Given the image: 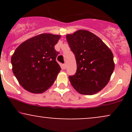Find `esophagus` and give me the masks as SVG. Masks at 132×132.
<instances>
[{
	"label": "esophagus",
	"mask_w": 132,
	"mask_h": 132,
	"mask_svg": "<svg viewBox=\"0 0 132 132\" xmlns=\"http://www.w3.org/2000/svg\"><path fill=\"white\" fill-rule=\"evenodd\" d=\"M62 68H63V69H65L66 68V64H63V65H62Z\"/></svg>",
	"instance_id": "34e87169"
}]
</instances>
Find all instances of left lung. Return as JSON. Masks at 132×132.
<instances>
[{
    "label": "left lung",
    "instance_id": "1",
    "mask_svg": "<svg viewBox=\"0 0 132 132\" xmlns=\"http://www.w3.org/2000/svg\"><path fill=\"white\" fill-rule=\"evenodd\" d=\"M76 60L77 71L69 76L71 85L81 94L93 95L108 84L115 68L112 51L97 36L86 30L66 35Z\"/></svg>",
    "mask_w": 132,
    "mask_h": 132
}]
</instances>
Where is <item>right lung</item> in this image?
Segmentation results:
<instances>
[{
    "label": "right lung",
    "instance_id": "1",
    "mask_svg": "<svg viewBox=\"0 0 132 132\" xmlns=\"http://www.w3.org/2000/svg\"><path fill=\"white\" fill-rule=\"evenodd\" d=\"M60 35L42 33L21 43L11 57L12 71L27 91L41 94L53 84L61 67L56 61L54 49Z\"/></svg>",
    "mask_w": 132,
    "mask_h": 132
}]
</instances>
